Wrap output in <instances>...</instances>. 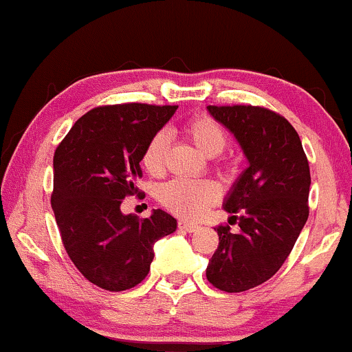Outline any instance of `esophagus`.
Instances as JSON below:
<instances>
[{
	"label": "esophagus",
	"mask_w": 352,
	"mask_h": 352,
	"mask_svg": "<svg viewBox=\"0 0 352 352\" xmlns=\"http://www.w3.org/2000/svg\"><path fill=\"white\" fill-rule=\"evenodd\" d=\"M179 229H180V231L194 232V231H197L199 226L194 224V223H187V221H180V223H179Z\"/></svg>",
	"instance_id": "obj_1"
}]
</instances>
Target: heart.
<instances>
[{"instance_id":"1","label":"heart","mask_w":352,"mask_h":352,"mask_svg":"<svg viewBox=\"0 0 352 352\" xmlns=\"http://www.w3.org/2000/svg\"><path fill=\"white\" fill-rule=\"evenodd\" d=\"M184 131L202 153L214 157L228 145V135L217 121L209 116H195L188 120ZM170 138L166 131L151 136L143 151V166L150 175H160L165 170ZM217 199V187L209 180L177 179L160 188V201L166 209L186 219H197Z\"/></svg>"}]
</instances>
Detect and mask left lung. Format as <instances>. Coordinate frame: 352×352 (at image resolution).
<instances>
[{
	"label": "left lung",
	"mask_w": 352,
	"mask_h": 352,
	"mask_svg": "<svg viewBox=\"0 0 352 352\" xmlns=\"http://www.w3.org/2000/svg\"><path fill=\"white\" fill-rule=\"evenodd\" d=\"M207 111L248 160L223 204L226 212H239V232L217 226L219 246L206 270L214 287L236 294L272 278L288 258L309 217L310 170L300 136L280 114L258 106Z\"/></svg>",
	"instance_id": "1"
}]
</instances>
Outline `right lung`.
I'll list each match as a JSON object with an SVG mask.
<instances>
[{"instance_id": "right-lung-1", "label": "right lung", "mask_w": 352, "mask_h": 352, "mask_svg": "<svg viewBox=\"0 0 352 352\" xmlns=\"http://www.w3.org/2000/svg\"><path fill=\"white\" fill-rule=\"evenodd\" d=\"M175 111L138 102L94 108L55 150L52 209L62 243L76 268L104 290L143 282L153 244L177 229L175 217L162 209L146 219L121 212L123 199L138 194L148 142Z\"/></svg>"}]
</instances>
